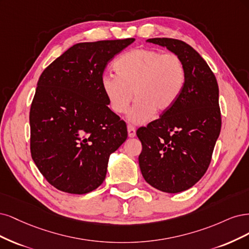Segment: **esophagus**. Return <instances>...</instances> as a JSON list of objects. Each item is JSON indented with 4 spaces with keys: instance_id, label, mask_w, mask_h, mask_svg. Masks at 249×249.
<instances>
[{
    "instance_id": "34e87169",
    "label": "esophagus",
    "mask_w": 249,
    "mask_h": 249,
    "mask_svg": "<svg viewBox=\"0 0 249 249\" xmlns=\"http://www.w3.org/2000/svg\"><path fill=\"white\" fill-rule=\"evenodd\" d=\"M127 131H128V136H129V138H134V136H135V128L132 125L127 126Z\"/></svg>"
}]
</instances>
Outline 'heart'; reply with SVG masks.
<instances>
[{
    "instance_id": "heart-1",
    "label": "heart",
    "mask_w": 249,
    "mask_h": 249,
    "mask_svg": "<svg viewBox=\"0 0 249 249\" xmlns=\"http://www.w3.org/2000/svg\"><path fill=\"white\" fill-rule=\"evenodd\" d=\"M117 73L101 77V89L109 108L123 114L136 98L128 119L142 124L156 111L162 114L177 102L186 81V69L176 53L139 49L121 55L115 62Z\"/></svg>"
}]
</instances>
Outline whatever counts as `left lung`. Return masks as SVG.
I'll use <instances>...</instances> for the list:
<instances>
[{"label":"left lung","mask_w":249,"mask_h":249,"mask_svg":"<svg viewBox=\"0 0 249 249\" xmlns=\"http://www.w3.org/2000/svg\"><path fill=\"white\" fill-rule=\"evenodd\" d=\"M147 42L178 54L186 69L177 102L136 131L142 146L139 163L143 179L160 191L178 194L194 186L211 162L221 128L218 85L206 61L189 44L173 38Z\"/></svg>","instance_id":"left-lung-1"}]
</instances>
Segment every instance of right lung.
Wrapping results in <instances>:
<instances>
[{"label":"right lung","mask_w":249,"mask_h":249,"mask_svg":"<svg viewBox=\"0 0 249 249\" xmlns=\"http://www.w3.org/2000/svg\"><path fill=\"white\" fill-rule=\"evenodd\" d=\"M134 38L71 46L39 77L30 109L31 155L51 185L84 195L106 179L109 155L127 127L107 107L101 77Z\"/></svg>","instance_id":"1"}]
</instances>
